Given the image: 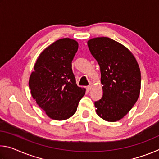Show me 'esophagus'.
I'll return each mask as SVG.
<instances>
[{"mask_svg":"<svg viewBox=\"0 0 159 159\" xmlns=\"http://www.w3.org/2000/svg\"><path fill=\"white\" fill-rule=\"evenodd\" d=\"M87 88V91H88V92H90V90H91V88H92V86H91V85H88V86H87V88Z\"/></svg>","mask_w":159,"mask_h":159,"instance_id":"obj_1","label":"esophagus"}]
</instances>
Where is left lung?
<instances>
[{
    "mask_svg": "<svg viewBox=\"0 0 159 159\" xmlns=\"http://www.w3.org/2000/svg\"><path fill=\"white\" fill-rule=\"evenodd\" d=\"M88 46L101 71L103 95L95 102L97 114L107 121H117L130 111L139 96L138 61L127 48L108 37L94 38Z\"/></svg>",
    "mask_w": 159,
    "mask_h": 159,
    "instance_id": "1",
    "label": "left lung"
}]
</instances>
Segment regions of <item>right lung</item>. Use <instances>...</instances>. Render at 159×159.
<instances>
[{"mask_svg":"<svg viewBox=\"0 0 159 159\" xmlns=\"http://www.w3.org/2000/svg\"><path fill=\"white\" fill-rule=\"evenodd\" d=\"M78 48L77 41L69 38L54 42L40 54L29 78L32 97L52 119L71 117L85 93L76 85L71 68Z\"/></svg>","mask_w":159,"mask_h":159,"instance_id":"right-lung-1","label":"right lung"}]
</instances>
